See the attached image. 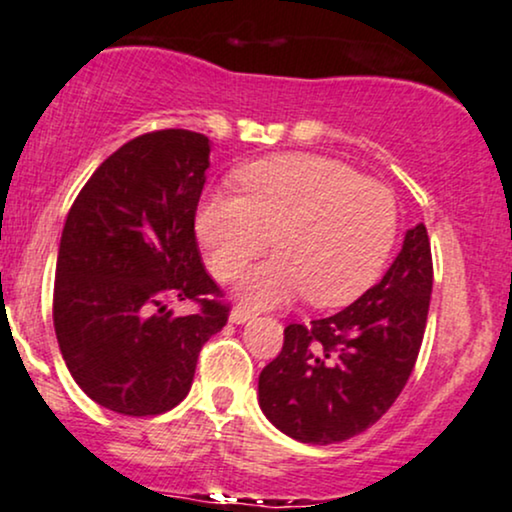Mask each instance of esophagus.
I'll list each match as a JSON object with an SVG mask.
<instances>
[{
	"label": "esophagus",
	"mask_w": 512,
	"mask_h": 512,
	"mask_svg": "<svg viewBox=\"0 0 512 512\" xmlns=\"http://www.w3.org/2000/svg\"><path fill=\"white\" fill-rule=\"evenodd\" d=\"M254 316L256 314L249 309V306H234L230 318H232V323H246V321H249V318H254Z\"/></svg>",
	"instance_id": "obj_1"
}]
</instances>
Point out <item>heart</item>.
Instances as JSON below:
<instances>
[{
  "label": "heart",
  "mask_w": 512,
  "mask_h": 512,
  "mask_svg": "<svg viewBox=\"0 0 512 512\" xmlns=\"http://www.w3.org/2000/svg\"><path fill=\"white\" fill-rule=\"evenodd\" d=\"M242 194L215 191L201 203L196 232L218 280H234L273 244L280 254L251 270L242 294L280 304L306 292L340 306L371 287L398 237V198L347 162L282 153L237 172Z\"/></svg>",
  "instance_id": "1"
}]
</instances>
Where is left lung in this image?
<instances>
[{"mask_svg":"<svg viewBox=\"0 0 512 512\" xmlns=\"http://www.w3.org/2000/svg\"><path fill=\"white\" fill-rule=\"evenodd\" d=\"M434 261L424 225L378 285L328 318L290 323L278 357L258 376V402L282 434L314 446L374 426L405 388L429 316Z\"/></svg>","mask_w":512,"mask_h":512,"instance_id":"left-lung-1","label":"left lung"}]
</instances>
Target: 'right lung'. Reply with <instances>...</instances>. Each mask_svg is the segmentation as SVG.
<instances>
[{"label":"right lung","mask_w":512,"mask_h":512,"mask_svg":"<svg viewBox=\"0 0 512 512\" xmlns=\"http://www.w3.org/2000/svg\"><path fill=\"white\" fill-rule=\"evenodd\" d=\"M208 153V136L189 129L131 138L66 215L52 294L59 350L83 393L126 417L179 405L201 347L230 318L194 230ZM172 298L197 311L174 317Z\"/></svg>","instance_id":"add662e5"}]
</instances>
